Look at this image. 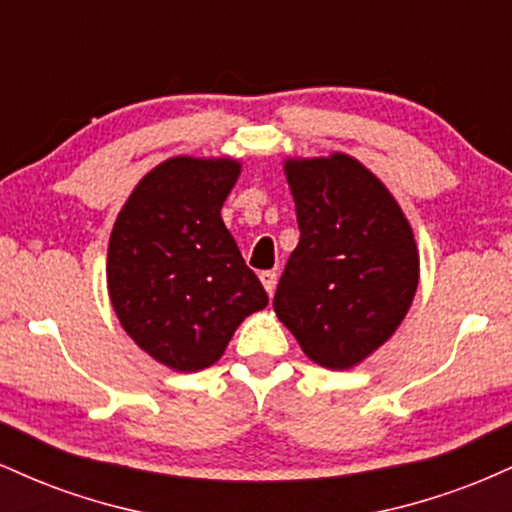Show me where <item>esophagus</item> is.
Here are the masks:
<instances>
[{"mask_svg": "<svg viewBox=\"0 0 512 512\" xmlns=\"http://www.w3.org/2000/svg\"><path fill=\"white\" fill-rule=\"evenodd\" d=\"M260 279H262L264 291H267L269 296H272L274 289H276V272H274V269H267V272H262Z\"/></svg>", "mask_w": 512, "mask_h": 512, "instance_id": "1", "label": "esophagus"}]
</instances>
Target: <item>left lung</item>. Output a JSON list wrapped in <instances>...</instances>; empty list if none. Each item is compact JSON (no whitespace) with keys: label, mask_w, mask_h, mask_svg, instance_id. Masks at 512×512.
<instances>
[{"label":"left lung","mask_w":512,"mask_h":512,"mask_svg":"<svg viewBox=\"0 0 512 512\" xmlns=\"http://www.w3.org/2000/svg\"><path fill=\"white\" fill-rule=\"evenodd\" d=\"M301 240L274 293L305 356L344 370L385 344L419 286L414 233L395 197L356 158L286 161Z\"/></svg>","instance_id":"8db88e82"}]
</instances>
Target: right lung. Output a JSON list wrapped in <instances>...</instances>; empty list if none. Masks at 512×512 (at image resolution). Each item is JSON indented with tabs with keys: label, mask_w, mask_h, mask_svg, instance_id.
Here are the masks:
<instances>
[{
	"label": "right lung",
	"mask_w": 512,
	"mask_h": 512,
	"mask_svg": "<svg viewBox=\"0 0 512 512\" xmlns=\"http://www.w3.org/2000/svg\"><path fill=\"white\" fill-rule=\"evenodd\" d=\"M238 175L231 158H170L134 187L110 233L115 313L146 354L180 373L219 361L269 301L221 219Z\"/></svg>",
	"instance_id": "1"
}]
</instances>
